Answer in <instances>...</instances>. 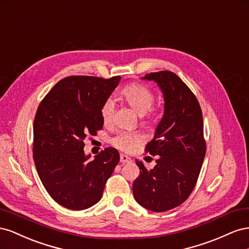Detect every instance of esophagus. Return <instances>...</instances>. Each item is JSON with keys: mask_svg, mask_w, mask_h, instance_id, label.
<instances>
[{"mask_svg": "<svg viewBox=\"0 0 249 249\" xmlns=\"http://www.w3.org/2000/svg\"><path fill=\"white\" fill-rule=\"evenodd\" d=\"M120 161L122 162V164H125V162H130L131 159L128 158V156L125 155V154H121L120 155Z\"/></svg>", "mask_w": 249, "mask_h": 249, "instance_id": "esophagus-1", "label": "esophagus"}]
</instances>
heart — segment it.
<instances>
[{
	"label": "heart",
	"instance_id": "1",
	"mask_svg": "<svg viewBox=\"0 0 249 249\" xmlns=\"http://www.w3.org/2000/svg\"><path fill=\"white\" fill-rule=\"evenodd\" d=\"M121 98L142 117L146 116L147 112L150 111V115H148L149 121H155L158 117L156 110H151L154 102V95L145 85L140 83L127 85L121 90ZM113 112H115V103L110 99H107L101 106V117L105 125L112 122ZM143 138L140 133L120 131L117 133V136L111 139V144L124 152H131L141 144Z\"/></svg>",
	"mask_w": 249,
	"mask_h": 249
}]
</instances>
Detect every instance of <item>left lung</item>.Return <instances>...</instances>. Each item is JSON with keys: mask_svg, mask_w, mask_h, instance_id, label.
<instances>
[{"mask_svg": "<svg viewBox=\"0 0 249 249\" xmlns=\"http://www.w3.org/2000/svg\"><path fill=\"white\" fill-rule=\"evenodd\" d=\"M142 79L158 83L164 95L165 110L146 152L156 156L147 170L136 160L140 175L132 184L134 199L152 212L178 207L194 190L205 156L203 120L195 95L170 71L145 75Z\"/></svg>", "mask_w": 249, "mask_h": 249, "instance_id": "8db88e82", "label": "left lung"}]
</instances>
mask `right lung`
<instances>
[{
  "mask_svg": "<svg viewBox=\"0 0 249 249\" xmlns=\"http://www.w3.org/2000/svg\"><path fill=\"white\" fill-rule=\"evenodd\" d=\"M120 79V76L66 77L38 105L33 123L35 167L49 195L69 210L89 209L100 200L120 160L112 147L105 148L93 160L83 150L87 136H96L102 129L101 106Z\"/></svg>",
  "mask_w": 249,
  "mask_h": 249,
  "instance_id": "right-lung-1",
  "label": "right lung"
}]
</instances>
